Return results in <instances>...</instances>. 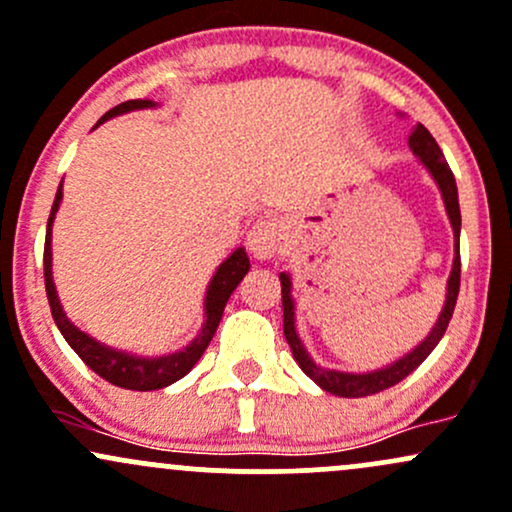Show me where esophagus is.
Instances as JSON below:
<instances>
[{
	"instance_id": "1",
	"label": "esophagus",
	"mask_w": 512,
	"mask_h": 512,
	"mask_svg": "<svg viewBox=\"0 0 512 512\" xmlns=\"http://www.w3.org/2000/svg\"><path fill=\"white\" fill-rule=\"evenodd\" d=\"M247 247L257 260H272L284 247V226L277 218H260L247 235Z\"/></svg>"
}]
</instances>
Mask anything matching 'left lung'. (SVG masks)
<instances>
[{
	"label": "left lung",
	"mask_w": 512,
	"mask_h": 512,
	"mask_svg": "<svg viewBox=\"0 0 512 512\" xmlns=\"http://www.w3.org/2000/svg\"><path fill=\"white\" fill-rule=\"evenodd\" d=\"M408 145L415 155L423 160V165L428 167L432 177H435L437 187H440L442 199H445L447 206V216L452 221L454 228V238H457V255H454V267L452 274H449V286H447V303L442 308L440 320L435 323L432 333L415 347L413 352H408L406 357H401L398 362H393L391 367L376 369V372L369 374H345V372H335V369H323L313 362L311 355L306 352V347L301 345L299 335H296L294 328V301H291V282L286 274H279L282 279V306H284V338L289 342L291 352H294V359L299 362V367L311 376L313 381L325 389L328 393H335V396L342 398H359V396H372V393H379L384 389H391L396 386L398 381L406 379L413 369H418L420 364L425 362V357L430 355L432 350L437 347V342L442 340L445 335L449 320H452L454 306H457V296H459V279H462V260H459V228H462V213H459V199H457V182H454V174L449 170L445 155H442L440 145L435 143V138L430 136L428 128L423 123L413 128L411 138H408Z\"/></svg>",
	"instance_id": "left-lung-1"
}]
</instances>
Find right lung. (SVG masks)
Here are the masks:
<instances>
[{
    "label": "right lung",
    "instance_id": "1",
    "mask_svg": "<svg viewBox=\"0 0 512 512\" xmlns=\"http://www.w3.org/2000/svg\"><path fill=\"white\" fill-rule=\"evenodd\" d=\"M148 106H155L150 99H131L123 101V104L114 106L111 111H106L104 116L97 121L104 123L111 116L126 114V111L133 109H148ZM60 199H63V184L58 187V194H55L53 209H50L48 216V230H46V247H43V277H46V294H48V303H50V313H53L55 325L63 333V338L67 340V345L80 355V359L87 364L92 372H97L101 379H106L109 384L121 386V389H131V391H155L162 389V386H170L172 381L182 379L189 369L199 362V357L204 355V350L209 347V342L216 333L218 323H221L223 308L230 299V294L235 291V286L243 282V277L250 269V260H247V252L243 247L233 252L226 262H221V267L216 269L213 274L209 291H206V320L201 325V333L189 342L184 350L172 352V355H162V357H136L128 355V352L121 350H111V347L101 345V342L92 340L89 335H84L82 330H77L75 325L67 320V316L60 308L58 294H55V284H53V272H50V226H53L55 211H58Z\"/></svg>",
    "mask_w": 512,
    "mask_h": 512
}]
</instances>
